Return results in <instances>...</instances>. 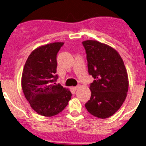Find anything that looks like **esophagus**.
Returning <instances> with one entry per match:
<instances>
[{"instance_id":"esophagus-1","label":"esophagus","mask_w":146,"mask_h":146,"mask_svg":"<svg viewBox=\"0 0 146 146\" xmlns=\"http://www.w3.org/2000/svg\"><path fill=\"white\" fill-rule=\"evenodd\" d=\"M72 89H73L74 90H77V89H78V87H77V86H76V87H73Z\"/></svg>"}]
</instances>
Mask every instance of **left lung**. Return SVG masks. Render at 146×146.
<instances>
[{"mask_svg": "<svg viewBox=\"0 0 146 146\" xmlns=\"http://www.w3.org/2000/svg\"><path fill=\"white\" fill-rule=\"evenodd\" d=\"M90 75L91 96L85 107L92 115L104 119L120 108L129 88L127 72L123 59L115 49L97 40L83 41Z\"/></svg>", "mask_w": 146, "mask_h": 146, "instance_id": "1", "label": "left lung"}]
</instances>
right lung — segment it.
I'll list each match as a JSON object with an SVG mask.
<instances>
[{"instance_id":"add662e5","label":"right lung","mask_w":146,"mask_h":146,"mask_svg":"<svg viewBox=\"0 0 146 146\" xmlns=\"http://www.w3.org/2000/svg\"><path fill=\"white\" fill-rule=\"evenodd\" d=\"M63 42L39 46L28 56L21 85L30 106L40 115L50 117L63 111L72 96L70 90L53 83L57 79V54Z\"/></svg>"}]
</instances>
